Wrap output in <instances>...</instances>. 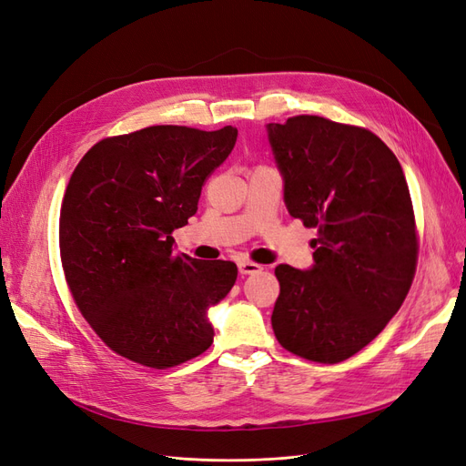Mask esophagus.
<instances>
[{"mask_svg": "<svg viewBox=\"0 0 466 466\" xmlns=\"http://www.w3.org/2000/svg\"><path fill=\"white\" fill-rule=\"evenodd\" d=\"M238 271H240V276H252V274H258V271H262V266L256 262H250V260H240Z\"/></svg>", "mask_w": 466, "mask_h": 466, "instance_id": "34e87169", "label": "esophagus"}]
</instances>
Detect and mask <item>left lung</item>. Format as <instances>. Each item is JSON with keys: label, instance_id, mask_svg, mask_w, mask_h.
Here are the masks:
<instances>
[{"label": "left lung", "instance_id": "left-lung-1", "mask_svg": "<svg viewBox=\"0 0 466 466\" xmlns=\"http://www.w3.org/2000/svg\"><path fill=\"white\" fill-rule=\"evenodd\" d=\"M285 204L316 228L312 269L279 264L271 328L283 349L335 364L357 355L403 304L419 260L405 173L372 131L318 116L269 123Z\"/></svg>", "mask_w": 466, "mask_h": 466}]
</instances>
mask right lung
<instances>
[{
  "mask_svg": "<svg viewBox=\"0 0 466 466\" xmlns=\"http://www.w3.org/2000/svg\"><path fill=\"white\" fill-rule=\"evenodd\" d=\"M237 129L154 125L107 137L83 156L61 202L59 252L71 297L119 357L166 370L212 345L208 309L237 266L173 254V229L198 210Z\"/></svg>",
  "mask_w": 466,
  "mask_h": 466,
  "instance_id": "add662e5",
  "label": "right lung"
}]
</instances>
